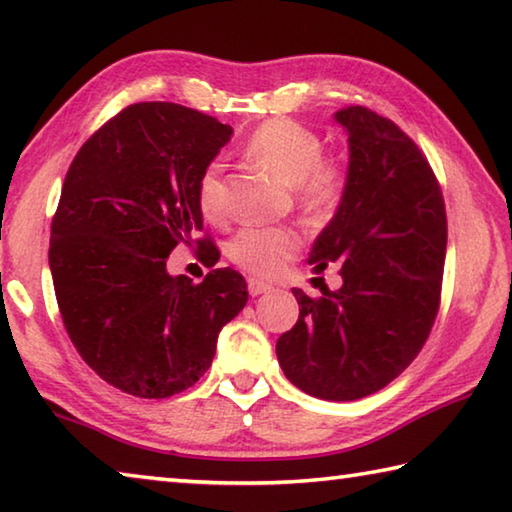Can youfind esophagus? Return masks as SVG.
<instances>
[{"mask_svg":"<svg viewBox=\"0 0 512 512\" xmlns=\"http://www.w3.org/2000/svg\"><path fill=\"white\" fill-rule=\"evenodd\" d=\"M273 287L268 282H264V280H257V277H250L248 280V291H250V296H262V293H266V291H271Z\"/></svg>","mask_w":512,"mask_h":512,"instance_id":"esophagus-1","label":"esophagus"}]
</instances>
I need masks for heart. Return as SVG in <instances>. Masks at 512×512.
I'll return each mask as SVG.
<instances>
[{"instance_id":"b5f03b06","label":"heart","mask_w":512,"mask_h":512,"mask_svg":"<svg viewBox=\"0 0 512 512\" xmlns=\"http://www.w3.org/2000/svg\"><path fill=\"white\" fill-rule=\"evenodd\" d=\"M246 151L293 187L300 210L309 219L323 221L339 210L348 189V169L339 160L323 158V142L307 126L291 119H268L250 133ZM196 203L207 221L219 223L228 216L219 160L205 164L198 176ZM300 246V232L289 225H248L230 239L228 257L248 273L273 277L284 271Z\"/></svg>"}]
</instances>
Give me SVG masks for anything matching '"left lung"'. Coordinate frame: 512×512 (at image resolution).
I'll list each match as a JSON object with an SVG mask.
<instances>
[{
  "label": "left lung",
  "mask_w": 512,
  "mask_h": 512,
  "mask_svg": "<svg viewBox=\"0 0 512 512\" xmlns=\"http://www.w3.org/2000/svg\"><path fill=\"white\" fill-rule=\"evenodd\" d=\"M348 133L343 203L309 264H341V289H293L298 323L275 352L293 386L318 400L377 393L418 357L440 305L447 253L443 192L429 162L391 119L363 106L334 112Z\"/></svg>",
  "instance_id": "left-lung-1"
}]
</instances>
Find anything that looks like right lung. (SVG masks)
<instances>
[{"label":"right lung","mask_w":512,"mask_h":512,"mask_svg":"<svg viewBox=\"0 0 512 512\" xmlns=\"http://www.w3.org/2000/svg\"><path fill=\"white\" fill-rule=\"evenodd\" d=\"M230 135L178 103H133L69 164L49 241L58 309L83 361L128 395L160 400L194 386L248 302L232 268L198 284L167 271L171 250L203 232L196 180ZM196 246L207 266L219 262L210 239Z\"/></svg>","instance_id":"obj_1"}]
</instances>
